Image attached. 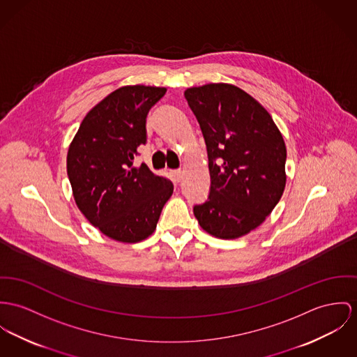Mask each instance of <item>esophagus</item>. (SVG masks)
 I'll use <instances>...</instances> for the list:
<instances>
[{"mask_svg":"<svg viewBox=\"0 0 357 357\" xmlns=\"http://www.w3.org/2000/svg\"><path fill=\"white\" fill-rule=\"evenodd\" d=\"M172 175H174V178H175V181L176 182H179L181 179H182V175H183V171L182 169H174L172 171Z\"/></svg>","mask_w":357,"mask_h":357,"instance_id":"1","label":"esophagus"}]
</instances>
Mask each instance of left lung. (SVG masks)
<instances>
[{"mask_svg": "<svg viewBox=\"0 0 357 357\" xmlns=\"http://www.w3.org/2000/svg\"><path fill=\"white\" fill-rule=\"evenodd\" d=\"M206 144L211 190L192 212L202 229L236 239L261 225L285 188L287 148L271 114L243 89L206 84L185 91Z\"/></svg>", "mask_w": 357, "mask_h": 357, "instance_id": "1", "label": "left lung"}]
</instances>
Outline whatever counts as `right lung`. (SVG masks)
<instances>
[{"label":"right lung","instance_id":"add662e5","mask_svg":"<svg viewBox=\"0 0 357 357\" xmlns=\"http://www.w3.org/2000/svg\"><path fill=\"white\" fill-rule=\"evenodd\" d=\"M163 86L128 85L111 92L82 119L66 158L68 176L82 215L106 236L136 243L153 234L174 192L169 179L135 165L146 142V115Z\"/></svg>","mask_w":357,"mask_h":357}]
</instances>
